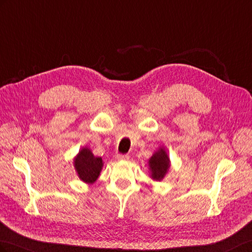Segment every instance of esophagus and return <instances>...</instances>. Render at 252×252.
Listing matches in <instances>:
<instances>
[{
	"instance_id": "obj_1",
	"label": "esophagus",
	"mask_w": 252,
	"mask_h": 252,
	"mask_svg": "<svg viewBox=\"0 0 252 252\" xmlns=\"http://www.w3.org/2000/svg\"><path fill=\"white\" fill-rule=\"evenodd\" d=\"M117 158L118 159H128L129 158V156L128 155H122V154H119V155H117Z\"/></svg>"
}]
</instances>
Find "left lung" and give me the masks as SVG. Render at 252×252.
<instances>
[{"label":"left lung","instance_id":"left-lung-1","mask_svg":"<svg viewBox=\"0 0 252 252\" xmlns=\"http://www.w3.org/2000/svg\"><path fill=\"white\" fill-rule=\"evenodd\" d=\"M149 166L151 170V178L157 181H161L169 168V157L167 156L164 149H158L151 157L149 159Z\"/></svg>","mask_w":252,"mask_h":252}]
</instances>
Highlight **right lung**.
Returning <instances> with one entry per match:
<instances>
[{
    "mask_svg": "<svg viewBox=\"0 0 252 252\" xmlns=\"http://www.w3.org/2000/svg\"><path fill=\"white\" fill-rule=\"evenodd\" d=\"M74 167L83 182L93 184L100 175L103 161L101 158L94 157L88 148H83L74 159Z\"/></svg>",
    "mask_w": 252,
    "mask_h": 252,
    "instance_id": "obj_1",
    "label": "right lung"
}]
</instances>
